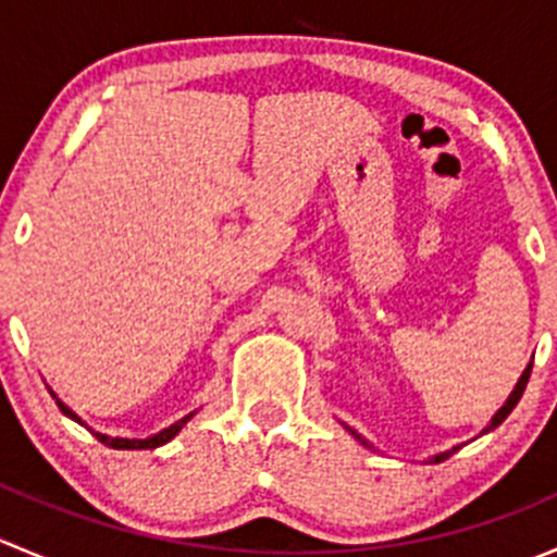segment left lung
Returning <instances> with one entry per match:
<instances>
[{
	"instance_id": "left-lung-1",
	"label": "left lung",
	"mask_w": 557,
	"mask_h": 557,
	"mask_svg": "<svg viewBox=\"0 0 557 557\" xmlns=\"http://www.w3.org/2000/svg\"><path fill=\"white\" fill-rule=\"evenodd\" d=\"M531 367H533V361H531V363H528V367H525V372H522V374H520L518 385H515V391H512V393H509V398H507V401H504V407H502V409H498V412H496V414H493V418H491V423H487V425H485V429H482V434H487V431H493V429H496V425H502V423H504V420H507V418H509V412H512V409H515V407H518V401H520L522 391H525V385H528V377H531ZM342 425H345V429H347V431H350V434H352V436H356V440H358V442H361V445H363V447H369V450H374V447H372V445H369V442H367V440H363V436H361V434H358V431H352V429H350V425H347V423H342ZM458 450H460V445H455V447H453V450H445V453H436V455H431V458H429V463H442V460H447V458H450V455H453V453H458Z\"/></svg>"
}]
</instances>
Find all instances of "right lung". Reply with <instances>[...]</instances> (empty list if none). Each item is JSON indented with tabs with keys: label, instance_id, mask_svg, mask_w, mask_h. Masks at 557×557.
<instances>
[{
	"label": "right lung",
	"instance_id": "add662e5",
	"mask_svg": "<svg viewBox=\"0 0 557 557\" xmlns=\"http://www.w3.org/2000/svg\"><path fill=\"white\" fill-rule=\"evenodd\" d=\"M59 409L61 412L66 414V418L70 420H75V423H81V425H86L83 423L81 418H77L75 412H72L70 407H66L64 401H59ZM196 412H190V414H185V418H180L177 423H172L170 429H164V431H159V434H153V436H148V440H126V436H107V434H99V431H94V429H86L91 431L94 436H97L99 442H102V445H107V447H115V450H153V447H161V445H166V442H172L174 436L180 434V431H183V425L188 423L190 418H194Z\"/></svg>",
	"mask_w": 557,
	"mask_h": 557
}]
</instances>
